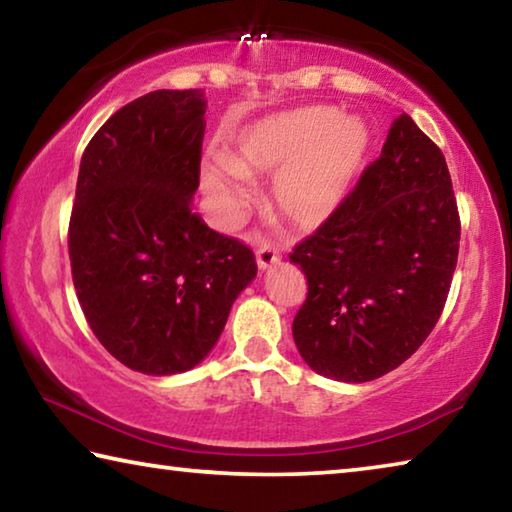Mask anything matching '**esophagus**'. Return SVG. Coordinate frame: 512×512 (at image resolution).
Here are the masks:
<instances>
[{"label":"esophagus","instance_id":"34e87169","mask_svg":"<svg viewBox=\"0 0 512 512\" xmlns=\"http://www.w3.org/2000/svg\"><path fill=\"white\" fill-rule=\"evenodd\" d=\"M275 262H280V253H277V248L273 244H262L257 248L259 268H268V266H273Z\"/></svg>","mask_w":512,"mask_h":512}]
</instances>
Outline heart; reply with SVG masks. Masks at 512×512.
Masks as SVG:
<instances>
[{
  "label": "heart",
  "mask_w": 512,
  "mask_h": 512,
  "mask_svg": "<svg viewBox=\"0 0 512 512\" xmlns=\"http://www.w3.org/2000/svg\"><path fill=\"white\" fill-rule=\"evenodd\" d=\"M366 149L368 131L359 119L311 106L248 128L232 160L205 162L203 185L221 219L235 221L253 196L246 176L277 173V210L298 228H316L343 203Z\"/></svg>",
  "instance_id": "b5f03b06"
}]
</instances>
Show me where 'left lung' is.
I'll list each match as a JSON object with an SVG mask.
<instances>
[{
  "instance_id": "obj_1",
  "label": "left lung",
  "mask_w": 512,
  "mask_h": 512,
  "mask_svg": "<svg viewBox=\"0 0 512 512\" xmlns=\"http://www.w3.org/2000/svg\"><path fill=\"white\" fill-rule=\"evenodd\" d=\"M458 241L445 155L400 115L336 212L291 250L307 277L293 318L302 359L352 384L395 370L443 314Z\"/></svg>"
}]
</instances>
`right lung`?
Masks as SVG:
<instances>
[{"label": "right lung", "instance_id": "right-lung-1", "mask_svg": "<svg viewBox=\"0 0 512 512\" xmlns=\"http://www.w3.org/2000/svg\"><path fill=\"white\" fill-rule=\"evenodd\" d=\"M203 115L201 90L126 103L85 146L76 180L67 230L76 296L103 348L146 375L201 363L257 275L253 250L192 210Z\"/></svg>", "mask_w": 512, "mask_h": 512}]
</instances>
